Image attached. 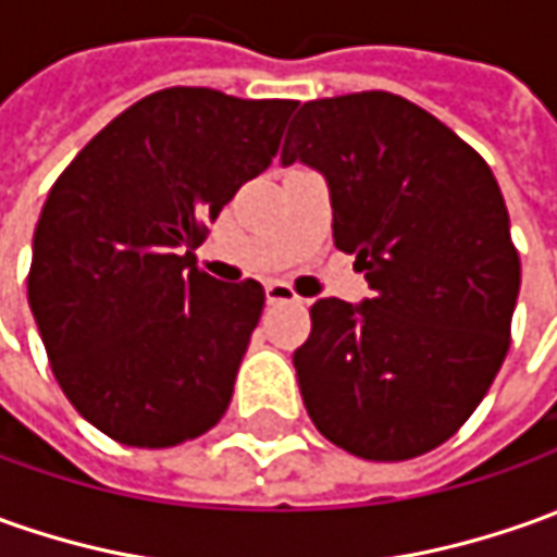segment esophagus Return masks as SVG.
<instances>
[{
    "mask_svg": "<svg viewBox=\"0 0 557 557\" xmlns=\"http://www.w3.org/2000/svg\"><path fill=\"white\" fill-rule=\"evenodd\" d=\"M264 298H268V305H301V295H295L293 286L283 280H271L264 286Z\"/></svg>",
    "mask_w": 557,
    "mask_h": 557,
    "instance_id": "34e87169",
    "label": "esophagus"
}]
</instances>
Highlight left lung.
<instances>
[{
	"label": "left lung",
	"mask_w": 557,
	"mask_h": 557,
	"mask_svg": "<svg viewBox=\"0 0 557 557\" xmlns=\"http://www.w3.org/2000/svg\"><path fill=\"white\" fill-rule=\"evenodd\" d=\"M280 161L326 176L335 247L372 289L310 308L293 357L310 421L366 460L433 451L509 350L521 262L500 185L451 127L387 90L305 103Z\"/></svg>",
	"instance_id": "8db88e82"
}]
</instances>
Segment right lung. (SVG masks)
Masks as SVG:
<instances>
[{
	"label": "right lung",
	"mask_w": 557,
	"mask_h": 557,
	"mask_svg": "<svg viewBox=\"0 0 557 557\" xmlns=\"http://www.w3.org/2000/svg\"><path fill=\"white\" fill-rule=\"evenodd\" d=\"M295 106L158 90L109 121L48 191L29 310L66 399L121 445L170 448L225 414L264 289L203 274L195 249L268 170Z\"/></svg>",
	"instance_id": "right-lung-1"
}]
</instances>
